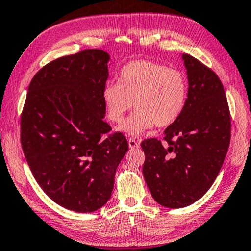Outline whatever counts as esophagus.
<instances>
[{
  "label": "esophagus",
  "instance_id": "1",
  "mask_svg": "<svg viewBox=\"0 0 251 251\" xmlns=\"http://www.w3.org/2000/svg\"><path fill=\"white\" fill-rule=\"evenodd\" d=\"M128 144H129V148L130 149H137L139 148V144L137 142H136V139L133 138H129L128 139Z\"/></svg>",
  "mask_w": 251,
  "mask_h": 251
}]
</instances>
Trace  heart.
I'll return each instance as SVG.
<instances>
[{"mask_svg": "<svg viewBox=\"0 0 251 251\" xmlns=\"http://www.w3.org/2000/svg\"><path fill=\"white\" fill-rule=\"evenodd\" d=\"M187 93V79L180 70L138 60L120 70L119 84L105 85L101 99L107 119L114 123L121 121L133 101L136 110L118 131L135 137L154 126L172 125L183 112Z\"/></svg>", "mask_w": 251, "mask_h": 251, "instance_id": "obj_1", "label": "heart"}]
</instances>
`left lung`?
<instances>
[{
  "instance_id": "8db88e82",
  "label": "left lung",
  "mask_w": 251,
  "mask_h": 251,
  "mask_svg": "<svg viewBox=\"0 0 251 251\" xmlns=\"http://www.w3.org/2000/svg\"><path fill=\"white\" fill-rule=\"evenodd\" d=\"M182 61L188 78L183 112L164 131L167 144L157 138L141 144L150 193L169 209L204 196L219 174L230 141L229 108L220 79L191 55L182 54Z\"/></svg>"
}]
</instances>
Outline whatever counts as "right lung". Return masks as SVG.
Masks as SVG:
<instances>
[{
  "label": "right lung",
  "instance_id": "1",
  "mask_svg": "<svg viewBox=\"0 0 251 251\" xmlns=\"http://www.w3.org/2000/svg\"><path fill=\"white\" fill-rule=\"evenodd\" d=\"M110 56L86 50L50 62L28 86L21 120L25 158L41 189L75 212L102 207L116 168L128 151L125 136L110 130L101 99Z\"/></svg>",
  "mask_w": 251,
  "mask_h": 251
}]
</instances>
